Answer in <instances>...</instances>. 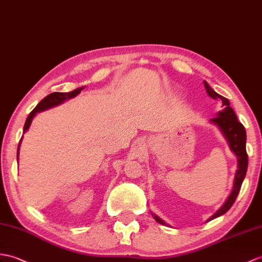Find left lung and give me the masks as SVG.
<instances>
[{
  "label": "left lung",
  "mask_w": 262,
  "mask_h": 262,
  "mask_svg": "<svg viewBox=\"0 0 262 262\" xmlns=\"http://www.w3.org/2000/svg\"><path fill=\"white\" fill-rule=\"evenodd\" d=\"M204 87H205L206 93H208V95L211 97V98L222 100L223 109L215 115L214 118L210 119V123L215 125L217 128L220 129L221 134L228 142L229 148L235 155L236 160H238V165H236V171L233 179L232 190H231V193L229 194L227 200L224 201V203L220 206V209H219L213 215L210 216L208 220H206V222H209L215 217L223 215L226 212L229 211V209L234 203V201L236 196H238L239 191L241 188L242 182L245 180L246 174H247L248 155H247V149H246V142H247L246 129L245 127H243V125L238 120V118H236V115L233 109L230 107L229 100L219 95L217 93H215V91L209 86V83L206 81H204ZM150 213L155 219L156 222L163 224V226H168V224L164 220H162L159 215H156L155 213H153V212H150Z\"/></svg>",
  "instance_id": "left-lung-1"
}]
</instances>
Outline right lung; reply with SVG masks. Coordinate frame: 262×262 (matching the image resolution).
<instances>
[{
  "instance_id": "1",
  "label": "right lung",
  "mask_w": 262,
  "mask_h": 262,
  "mask_svg": "<svg viewBox=\"0 0 262 262\" xmlns=\"http://www.w3.org/2000/svg\"><path fill=\"white\" fill-rule=\"evenodd\" d=\"M84 87H79L75 90L70 91V93H52L50 95H48L46 98L42 99L38 105H36V107L33 109V111L30 113V115L28 116L27 120H26V124H24V127H23V134L26 133L29 128L30 126H31V123L33 118L35 117V115L38 113H41L43 111H47V109H50L52 107H56V106H59L61 105V103H63L66 100L68 99H71V98H75L76 96H78L79 94L81 93V90L83 89ZM22 138H23V135H22ZM22 138L21 141L19 143V146H17V154H16V160L17 162H19V154H20V146H21V142H22Z\"/></svg>"
}]
</instances>
